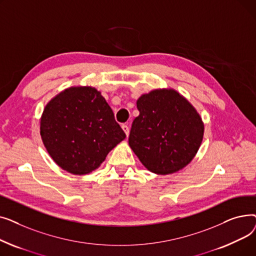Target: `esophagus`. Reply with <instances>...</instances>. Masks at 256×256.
<instances>
[{
	"instance_id": "obj_1",
	"label": "esophagus",
	"mask_w": 256,
	"mask_h": 256,
	"mask_svg": "<svg viewBox=\"0 0 256 256\" xmlns=\"http://www.w3.org/2000/svg\"><path fill=\"white\" fill-rule=\"evenodd\" d=\"M122 130H124V132H126V137H128V135H130V128H128V126L126 124H124V126H122Z\"/></svg>"
}]
</instances>
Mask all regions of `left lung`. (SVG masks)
Instances as JSON below:
<instances>
[{"mask_svg": "<svg viewBox=\"0 0 256 256\" xmlns=\"http://www.w3.org/2000/svg\"><path fill=\"white\" fill-rule=\"evenodd\" d=\"M128 144L143 166L160 176L176 173L196 156L204 124L192 104L172 88L154 89L137 100Z\"/></svg>", "mask_w": 256, "mask_h": 256, "instance_id": "obj_1", "label": "left lung"}]
</instances>
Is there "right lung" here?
<instances>
[{"label":"right lung","instance_id":"right-lung-1","mask_svg":"<svg viewBox=\"0 0 256 256\" xmlns=\"http://www.w3.org/2000/svg\"><path fill=\"white\" fill-rule=\"evenodd\" d=\"M40 136L54 162L74 176L98 169L126 139L110 106L91 86H72L52 98L40 118Z\"/></svg>","mask_w":256,"mask_h":256}]
</instances>
